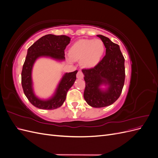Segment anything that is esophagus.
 I'll list each match as a JSON object with an SVG mask.
<instances>
[{
	"label": "esophagus",
	"mask_w": 158,
	"mask_h": 158,
	"mask_svg": "<svg viewBox=\"0 0 158 158\" xmlns=\"http://www.w3.org/2000/svg\"><path fill=\"white\" fill-rule=\"evenodd\" d=\"M76 77L78 79H82L84 78V74L82 71H78L77 74H76Z\"/></svg>",
	"instance_id": "34e87169"
}]
</instances>
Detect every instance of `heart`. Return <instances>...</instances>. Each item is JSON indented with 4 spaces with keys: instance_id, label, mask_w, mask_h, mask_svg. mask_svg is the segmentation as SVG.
<instances>
[{
    "instance_id": "obj_1",
    "label": "heart",
    "mask_w": 158,
    "mask_h": 158,
    "mask_svg": "<svg viewBox=\"0 0 158 158\" xmlns=\"http://www.w3.org/2000/svg\"><path fill=\"white\" fill-rule=\"evenodd\" d=\"M105 49L104 44L101 40H80L70 47L68 60L70 62L80 60L83 68L92 69L101 60Z\"/></svg>"
}]
</instances>
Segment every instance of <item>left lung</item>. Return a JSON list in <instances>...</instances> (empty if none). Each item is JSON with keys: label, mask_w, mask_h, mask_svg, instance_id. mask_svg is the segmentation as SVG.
<instances>
[{"label": "left lung", "mask_w": 158, "mask_h": 158, "mask_svg": "<svg viewBox=\"0 0 158 158\" xmlns=\"http://www.w3.org/2000/svg\"><path fill=\"white\" fill-rule=\"evenodd\" d=\"M106 48V55L95 66L82 70L84 75L85 87L84 98L89 106L104 107L116 102L121 95L125 83V58L118 45L108 37L98 35ZM107 85L106 90L100 86Z\"/></svg>", "instance_id": "obj_1"}]
</instances>
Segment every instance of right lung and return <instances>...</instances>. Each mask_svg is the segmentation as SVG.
I'll list each match as a JSON object with an SVG mask.
<instances>
[{
  "mask_svg": "<svg viewBox=\"0 0 158 158\" xmlns=\"http://www.w3.org/2000/svg\"><path fill=\"white\" fill-rule=\"evenodd\" d=\"M70 41V38L66 35L48 34L41 37L27 49L22 71V85L26 98L35 107L41 109H55L60 107L65 101L66 94L76 79V75L78 70L65 73L54 95L47 100L38 98L35 95L33 89L31 73L33 64L40 57H50L56 60H64V49Z\"/></svg>",
  "mask_w": 158,
  "mask_h": 158,
  "instance_id": "right-lung-1",
  "label": "right lung"
}]
</instances>
